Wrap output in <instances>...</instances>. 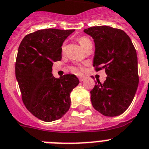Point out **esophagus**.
Segmentation results:
<instances>
[{
	"label": "esophagus",
	"mask_w": 149,
	"mask_h": 149,
	"mask_svg": "<svg viewBox=\"0 0 149 149\" xmlns=\"http://www.w3.org/2000/svg\"><path fill=\"white\" fill-rule=\"evenodd\" d=\"M79 79L80 82H82V81L85 79V76H79Z\"/></svg>",
	"instance_id": "obj_1"
}]
</instances>
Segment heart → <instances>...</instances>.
Returning a JSON list of instances; mask_svg holds the SVG:
<instances>
[{"label": "heart", "instance_id": "heart-1", "mask_svg": "<svg viewBox=\"0 0 149 149\" xmlns=\"http://www.w3.org/2000/svg\"><path fill=\"white\" fill-rule=\"evenodd\" d=\"M78 42H79V44L81 45V46H82L83 49H85L86 46L88 45L89 43H91V40L89 38H88L87 37H85V36H82V37H80L78 38ZM62 48H63V49H64V45H63V46H62Z\"/></svg>", "mask_w": 149, "mask_h": 149}]
</instances>
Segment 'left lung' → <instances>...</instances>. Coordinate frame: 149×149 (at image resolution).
Listing matches in <instances>:
<instances>
[{
	"label": "left lung",
	"instance_id": "1",
	"mask_svg": "<svg viewBox=\"0 0 149 149\" xmlns=\"http://www.w3.org/2000/svg\"><path fill=\"white\" fill-rule=\"evenodd\" d=\"M94 39L93 66L96 71L105 69L107 79H97L91 91V100L97 111L105 116H118L130 105L136 92L139 76L136 52L124 31L96 26L84 30Z\"/></svg>",
	"mask_w": 149,
	"mask_h": 149
}]
</instances>
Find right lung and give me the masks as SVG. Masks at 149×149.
Here are the masks:
<instances>
[{"label": "right lung", "mask_w": 149, "mask_h": 149, "mask_svg": "<svg viewBox=\"0 0 149 149\" xmlns=\"http://www.w3.org/2000/svg\"><path fill=\"white\" fill-rule=\"evenodd\" d=\"M75 30H39L19 45L15 77L23 103L32 115L49 122L64 116L70 107L71 91L79 83L73 74L52 76L53 62L61 60L62 45Z\"/></svg>", "instance_id": "1"}]
</instances>
